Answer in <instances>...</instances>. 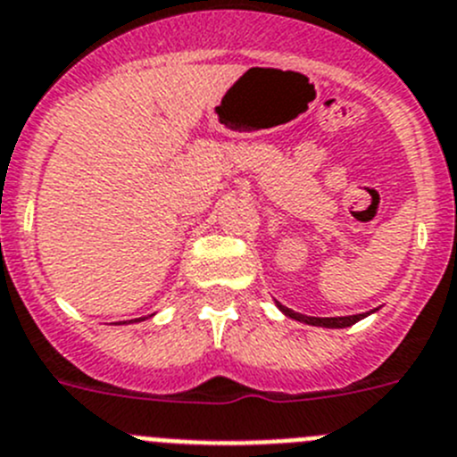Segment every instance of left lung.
<instances>
[{
    "label": "left lung",
    "instance_id": "8db88e82",
    "mask_svg": "<svg viewBox=\"0 0 457 457\" xmlns=\"http://www.w3.org/2000/svg\"><path fill=\"white\" fill-rule=\"evenodd\" d=\"M276 305H278L280 311L286 312L287 317H292V320L303 321V324H311V326H324V328H346V326L355 324V321H360L362 317H367V312H362V315H351V317H308V315H301V312L290 311V308H286V305H280V303Z\"/></svg>",
    "mask_w": 457,
    "mask_h": 457
}]
</instances>
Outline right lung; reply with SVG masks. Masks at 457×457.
<instances>
[{"mask_svg": "<svg viewBox=\"0 0 457 457\" xmlns=\"http://www.w3.org/2000/svg\"><path fill=\"white\" fill-rule=\"evenodd\" d=\"M142 320H145V317H142Z\"/></svg>", "mask_w": 457, "mask_h": 457, "instance_id": "add662e5", "label": "right lung"}]
</instances>
